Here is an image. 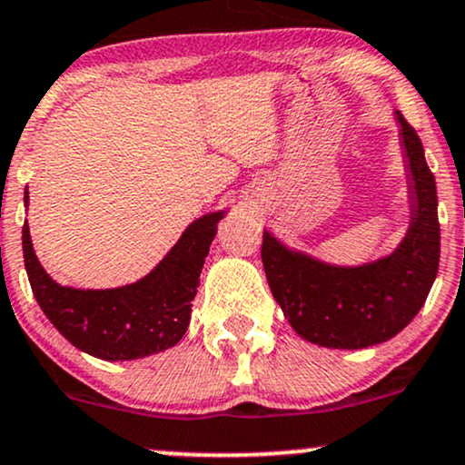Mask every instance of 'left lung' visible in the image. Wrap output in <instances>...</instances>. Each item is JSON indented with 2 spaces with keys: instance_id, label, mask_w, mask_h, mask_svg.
I'll list each match as a JSON object with an SVG mask.
<instances>
[{
  "instance_id": "8db88e82",
  "label": "left lung",
  "mask_w": 465,
  "mask_h": 465,
  "mask_svg": "<svg viewBox=\"0 0 465 465\" xmlns=\"http://www.w3.org/2000/svg\"><path fill=\"white\" fill-rule=\"evenodd\" d=\"M402 147L411 176V226L396 252L374 263L335 267L292 252L263 232L261 259L272 296L302 340L324 348L376 346L391 340L418 315L440 265L435 176L422 141L401 113Z\"/></svg>"
}]
</instances>
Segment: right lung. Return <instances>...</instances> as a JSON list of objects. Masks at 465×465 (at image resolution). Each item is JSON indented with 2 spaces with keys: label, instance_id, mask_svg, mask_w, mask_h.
<instances>
[{
  "label": "right lung",
  "instance_id": "right-lung-1",
  "mask_svg": "<svg viewBox=\"0 0 465 465\" xmlns=\"http://www.w3.org/2000/svg\"><path fill=\"white\" fill-rule=\"evenodd\" d=\"M27 204V191L24 195ZM223 213L195 220L145 278L117 289L60 287L38 263L24 223V261L32 292L64 340L106 361H130L176 346L187 332L191 300Z\"/></svg>",
  "mask_w": 465,
  "mask_h": 465
}]
</instances>
